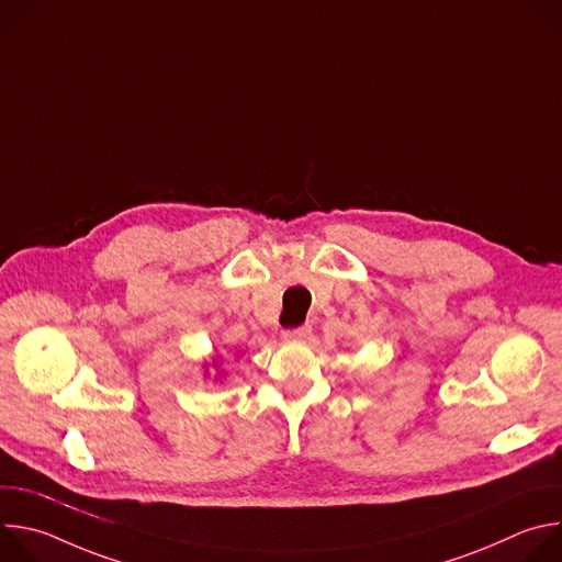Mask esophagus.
<instances>
[{"instance_id": "34e87169", "label": "esophagus", "mask_w": 562, "mask_h": 562, "mask_svg": "<svg viewBox=\"0 0 562 562\" xmlns=\"http://www.w3.org/2000/svg\"><path fill=\"white\" fill-rule=\"evenodd\" d=\"M282 336H284V340H304L311 336V325H300V327L286 329Z\"/></svg>"}]
</instances>
